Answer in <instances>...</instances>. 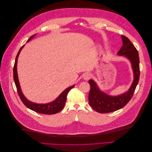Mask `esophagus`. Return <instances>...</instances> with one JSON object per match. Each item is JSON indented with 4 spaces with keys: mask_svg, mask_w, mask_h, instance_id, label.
Masks as SVG:
<instances>
[{
    "mask_svg": "<svg viewBox=\"0 0 152 152\" xmlns=\"http://www.w3.org/2000/svg\"><path fill=\"white\" fill-rule=\"evenodd\" d=\"M91 77V75L89 73H85V74L83 75V78H84V79L85 80H89Z\"/></svg>",
    "mask_w": 152,
    "mask_h": 152,
    "instance_id": "1",
    "label": "esophagus"
}]
</instances>
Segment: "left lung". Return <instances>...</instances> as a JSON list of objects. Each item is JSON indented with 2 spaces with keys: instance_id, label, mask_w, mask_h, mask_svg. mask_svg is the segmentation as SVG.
<instances>
[{
  "instance_id": "obj_1",
  "label": "left lung",
  "mask_w": 152,
  "mask_h": 152,
  "mask_svg": "<svg viewBox=\"0 0 152 152\" xmlns=\"http://www.w3.org/2000/svg\"><path fill=\"white\" fill-rule=\"evenodd\" d=\"M121 37L123 45L117 54L126 56L130 60L134 72V80L130 89L126 93L120 96H110L101 91L93 80H89L91 89L89 94V103L93 109L99 113L113 112L125 107L132 98L139 82L140 71L138 52L127 37L124 35H121Z\"/></svg>"
}]
</instances>
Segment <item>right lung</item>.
Returning a JSON list of instances; mask_svg holds the SVG:
<instances>
[{
  "instance_id": "add662e5",
  "label": "right lung",
  "mask_w": 152,
  "mask_h": 152,
  "mask_svg": "<svg viewBox=\"0 0 152 152\" xmlns=\"http://www.w3.org/2000/svg\"><path fill=\"white\" fill-rule=\"evenodd\" d=\"M35 35H34L31 36L28 40V42L29 40H30L34 37ZM24 45L20 48L19 52H18L17 56L16 57L15 59V65H14L13 68V77H14V80H15V83L16 86V89L18 95H19L20 98L21 100V102L23 103V104L26 106L27 108H28L29 109L33 110V111L37 112V113H42V114H45V115H52V114H55L59 112L63 108V107H65V102H66V96L68 93V92L70 91L72 88H73L74 87V85L68 87L67 89H66L65 91H64L63 93L59 95L58 97L56 99V100H54V102L47 103V104H37V103H32L30 101L27 99L24 95L23 94L21 88H20V86L19 83V80H18V73H17V61H18V58L19 54L20 53L21 50L22 48H23Z\"/></svg>"
}]
</instances>
